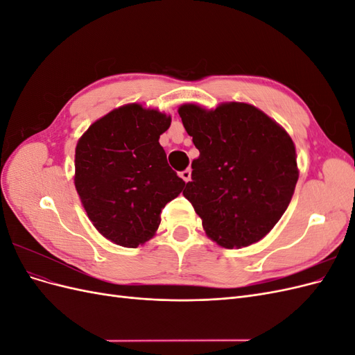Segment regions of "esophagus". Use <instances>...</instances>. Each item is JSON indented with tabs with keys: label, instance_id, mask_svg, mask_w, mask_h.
<instances>
[{
	"label": "esophagus",
	"instance_id": "34e87169",
	"mask_svg": "<svg viewBox=\"0 0 355 355\" xmlns=\"http://www.w3.org/2000/svg\"><path fill=\"white\" fill-rule=\"evenodd\" d=\"M180 178L184 179L185 182H189L191 180V168H187V170H184V171H180Z\"/></svg>",
	"mask_w": 355,
	"mask_h": 355
}]
</instances>
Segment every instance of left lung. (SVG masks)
<instances>
[{
  "instance_id": "1",
  "label": "left lung",
  "mask_w": 355,
  "mask_h": 355,
  "mask_svg": "<svg viewBox=\"0 0 355 355\" xmlns=\"http://www.w3.org/2000/svg\"><path fill=\"white\" fill-rule=\"evenodd\" d=\"M200 157L184 191L207 237L225 249L262 240L293 197L299 170L284 128L253 105L220 103L179 108Z\"/></svg>"
}]
</instances>
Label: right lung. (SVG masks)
<instances>
[{
	"label": "right lung",
	"mask_w": 355,
	"mask_h": 355,
	"mask_svg": "<svg viewBox=\"0 0 355 355\" xmlns=\"http://www.w3.org/2000/svg\"><path fill=\"white\" fill-rule=\"evenodd\" d=\"M170 123L164 112L128 103L94 121L75 148L73 184L83 207L118 245L136 249L151 240L161 210L184 191L158 142Z\"/></svg>",
	"instance_id": "right-lung-1"
}]
</instances>
